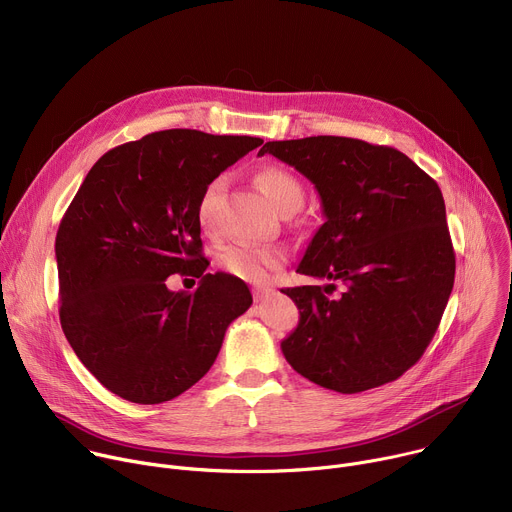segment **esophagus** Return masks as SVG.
Wrapping results in <instances>:
<instances>
[{
  "mask_svg": "<svg viewBox=\"0 0 512 512\" xmlns=\"http://www.w3.org/2000/svg\"><path fill=\"white\" fill-rule=\"evenodd\" d=\"M267 294H273V289L271 287H253V298H255V302H259L263 296H267Z\"/></svg>",
  "mask_w": 512,
  "mask_h": 512,
  "instance_id": "obj_1",
  "label": "esophagus"
}]
</instances>
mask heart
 <instances>
[{"instance_id":"b5f03b06","label":"heart","mask_w":512,"mask_h":512,"mask_svg":"<svg viewBox=\"0 0 512 512\" xmlns=\"http://www.w3.org/2000/svg\"><path fill=\"white\" fill-rule=\"evenodd\" d=\"M257 184L269 204L279 212H296L304 204V188L300 180L289 174L287 170L281 168H263L257 174ZM227 180L223 176H218L210 180L196 204V221L202 231H212L214 229V212L216 204L221 200L225 192ZM221 267L243 281L249 283H265L269 275L279 269L285 261V253L279 247H253V245H233L227 247L221 257Z\"/></svg>"}]
</instances>
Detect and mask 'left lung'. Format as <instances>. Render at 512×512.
I'll list each match as a JSON object with an SVG mask.
<instances>
[{"instance_id": "8db88e82", "label": "left lung", "mask_w": 512, "mask_h": 512, "mask_svg": "<svg viewBox=\"0 0 512 512\" xmlns=\"http://www.w3.org/2000/svg\"><path fill=\"white\" fill-rule=\"evenodd\" d=\"M259 154L304 174L326 216L298 273L330 283L281 289L300 310L281 342L285 360L338 393L399 379L429 346L454 287L440 186L399 150L352 137L267 141ZM336 280L345 291L330 299Z\"/></svg>"}]
</instances>
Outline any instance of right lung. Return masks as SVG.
I'll list each match as a JSON object with an SVG mask.
<instances>
[{
    "mask_svg": "<svg viewBox=\"0 0 512 512\" xmlns=\"http://www.w3.org/2000/svg\"><path fill=\"white\" fill-rule=\"evenodd\" d=\"M261 143L156 131L101 156L72 198L56 233L58 314L72 350L111 393L139 405L182 395L253 304L245 281L206 271L196 204ZM174 272L196 276L197 289L170 292Z\"/></svg>",
    "mask_w": 512,
    "mask_h": 512,
    "instance_id": "right-lung-1",
    "label": "right lung"
}]
</instances>
